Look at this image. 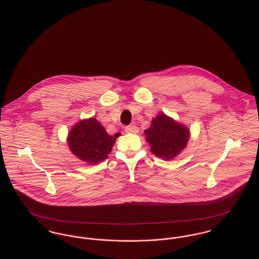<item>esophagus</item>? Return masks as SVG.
<instances>
[{
    "mask_svg": "<svg viewBox=\"0 0 259 259\" xmlns=\"http://www.w3.org/2000/svg\"><path fill=\"white\" fill-rule=\"evenodd\" d=\"M124 132L127 133V134H138L139 133V127L136 126V125H130V126H126L124 128Z\"/></svg>",
    "mask_w": 259,
    "mask_h": 259,
    "instance_id": "34e87169",
    "label": "esophagus"
}]
</instances>
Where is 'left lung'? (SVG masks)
I'll return each mask as SVG.
<instances>
[{
    "mask_svg": "<svg viewBox=\"0 0 259 259\" xmlns=\"http://www.w3.org/2000/svg\"><path fill=\"white\" fill-rule=\"evenodd\" d=\"M145 134L150 151L167 161L181 154L190 138V131L186 125L165 113H159L152 118L151 125Z\"/></svg>",
    "mask_w": 259,
    "mask_h": 259,
    "instance_id": "left-lung-1",
    "label": "left lung"
}]
</instances>
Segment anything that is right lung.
Wrapping results in <instances>:
<instances>
[{
	"instance_id": "add662e5",
	"label": "right lung",
	"mask_w": 259,
	"mask_h": 259,
	"mask_svg": "<svg viewBox=\"0 0 259 259\" xmlns=\"http://www.w3.org/2000/svg\"><path fill=\"white\" fill-rule=\"evenodd\" d=\"M119 135L110 136L97 118L90 117L73 125L67 144L77 158L89 164H97L108 158Z\"/></svg>"
}]
</instances>
